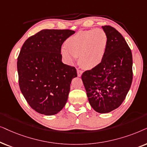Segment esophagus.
I'll use <instances>...</instances> for the list:
<instances>
[{
	"instance_id": "34e87169",
	"label": "esophagus",
	"mask_w": 147,
	"mask_h": 147,
	"mask_svg": "<svg viewBox=\"0 0 147 147\" xmlns=\"http://www.w3.org/2000/svg\"><path fill=\"white\" fill-rule=\"evenodd\" d=\"M82 74H83V72H82L81 70H77V76H78V77H81Z\"/></svg>"
}]
</instances>
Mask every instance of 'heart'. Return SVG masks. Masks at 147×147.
<instances>
[{
  "label": "heart",
  "instance_id": "obj_1",
  "mask_svg": "<svg viewBox=\"0 0 147 147\" xmlns=\"http://www.w3.org/2000/svg\"><path fill=\"white\" fill-rule=\"evenodd\" d=\"M108 42L107 34L102 29L79 31L68 38L61 54L68 63L72 64L79 56V64L91 70L98 66L106 53Z\"/></svg>",
  "mask_w": 147,
  "mask_h": 147
}]
</instances>
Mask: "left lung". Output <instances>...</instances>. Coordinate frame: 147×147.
I'll return each mask as SVG.
<instances>
[{"mask_svg":"<svg viewBox=\"0 0 147 147\" xmlns=\"http://www.w3.org/2000/svg\"><path fill=\"white\" fill-rule=\"evenodd\" d=\"M108 38L106 53L98 66L81 76L88 100L95 111L106 113L114 110L126 98L132 81V55L120 32L105 25Z\"/></svg>","mask_w":147,"mask_h":147,"instance_id":"1","label":"left lung"}]
</instances>
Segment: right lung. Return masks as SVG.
<instances>
[{
	"label": "right lung",
	"mask_w": 147,
	"mask_h": 147,
	"mask_svg": "<svg viewBox=\"0 0 147 147\" xmlns=\"http://www.w3.org/2000/svg\"><path fill=\"white\" fill-rule=\"evenodd\" d=\"M75 31L43 29L25 41L17 59L21 91L32 109L45 116L61 111L70 83L77 77L73 66L62 62L61 46Z\"/></svg>",
	"instance_id": "right-lung-1"
}]
</instances>
